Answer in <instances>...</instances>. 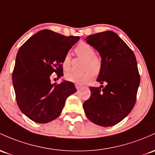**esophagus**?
I'll list each match as a JSON object with an SVG mask.
<instances>
[{
  "mask_svg": "<svg viewBox=\"0 0 155 155\" xmlns=\"http://www.w3.org/2000/svg\"><path fill=\"white\" fill-rule=\"evenodd\" d=\"M75 87H76V89H79V88H81V85H80V84H75Z\"/></svg>",
  "mask_w": 155,
  "mask_h": 155,
  "instance_id": "esophagus-1",
  "label": "esophagus"
}]
</instances>
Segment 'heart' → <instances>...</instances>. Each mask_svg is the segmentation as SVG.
I'll use <instances>...</instances> for the list:
<instances>
[{
    "instance_id": "b5f03b06",
    "label": "heart",
    "mask_w": 155,
    "mask_h": 155,
    "mask_svg": "<svg viewBox=\"0 0 155 155\" xmlns=\"http://www.w3.org/2000/svg\"><path fill=\"white\" fill-rule=\"evenodd\" d=\"M75 53L81 58L85 59L84 62V68L86 69L83 72L70 71L64 76L68 81L76 84H85L92 79L95 73L98 74L102 68V60L101 57L96 55V51L91 45L86 42H80L75 48ZM62 68L64 71H68L71 67V56L70 53H67L64 56L62 62Z\"/></svg>"
}]
</instances>
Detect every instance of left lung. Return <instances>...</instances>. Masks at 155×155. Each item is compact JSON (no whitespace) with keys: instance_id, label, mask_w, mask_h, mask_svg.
I'll use <instances>...</instances> for the list:
<instances>
[{"instance_id":"1","label":"left lung","mask_w":155,"mask_h":155,"mask_svg":"<svg viewBox=\"0 0 155 155\" xmlns=\"http://www.w3.org/2000/svg\"><path fill=\"white\" fill-rule=\"evenodd\" d=\"M85 40L100 54L102 68L97 81L106 85L91 87V97L83 108L93 123L111 127L121 121L135 106L140 84L135 56L112 31L89 35Z\"/></svg>"}]
</instances>
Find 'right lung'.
<instances>
[{
    "label": "right lung",
    "mask_w": 155,
    "mask_h": 155,
    "mask_svg": "<svg viewBox=\"0 0 155 155\" xmlns=\"http://www.w3.org/2000/svg\"><path fill=\"white\" fill-rule=\"evenodd\" d=\"M80 39L44 29L31 37L20 48L12 73L16 101L20 110L36 123L58 118L67 98L76 92L74 84L63 81L51 84V76H63L65 54Z\"/></svg>",
    "instance_id": "right-lung-1"
}]
</instances>
